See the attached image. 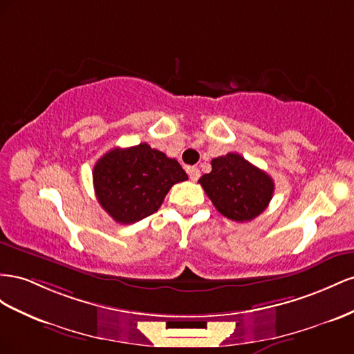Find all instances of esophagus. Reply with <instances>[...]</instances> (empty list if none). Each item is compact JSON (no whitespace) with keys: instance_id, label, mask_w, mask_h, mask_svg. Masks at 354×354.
<instances>
[{"instance_id":"esophagus-1","label":"esophagus","mask_w":354,"mask_h":354,"mask_svg":"<svg viewBox=\"0 0 354 354\" xmlns=\"http://www.w3.org/2000/svg\"><path fill=\"white\" fill-rule=\"evenodd\" d=\"M187 171H188V176H189L191 180H197L200 178L198 167H189Z\"/></svg>"}]
</instances>
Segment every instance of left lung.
<instances>
[{
  "instance_id": "left-lung-1",
  "label": "left lung",
  "mask_w": 354,
  "mask_h": 354,
  "mask_svg": "<svg viewBox=\"0 0 354 354\" xmlns=\"http://www.w3.org/2000/svg\"><path fill=\"white\" fill-rule=\"evenodd\" d=\"M212 171L198 179L221 215L236 222L261 215L274 193V183L240 154L228 153L212 160Z\"/></svg>"
}]
</instances>
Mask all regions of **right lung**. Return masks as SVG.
Masks as SVG:
<instances>
[{
    "mask_svg": "<svg viewBox=\"0 0 354 354\" xmlns=\"http://www.w3.org/2000/svg\"><path fill=\"white\" fill-rule=\"evenodd\" d=\"M187 179L185 170L175 158L145 142L113 148L93 167L99 205L120 224H133L153 215L169 189Z\"/></svg>",
    "mask_w": 354,
    "mask_h": 354,
    "instance_id": "right-lung-1",
    "label": "right lung"
}]
</instances>
